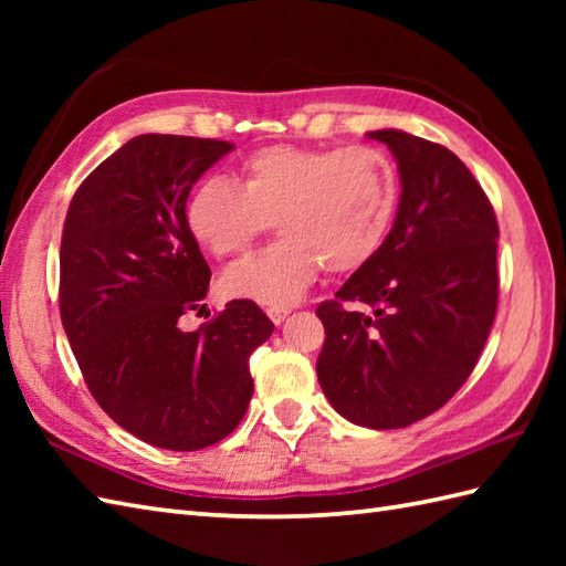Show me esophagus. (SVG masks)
Returning a JSON list of instances; mask_svg holds the SVG:
<instances>
[{"mask_svg":"<svg viewBox=\"0 0 566 566\" xmlns=\"http://www.w3.org/2000/svg\"><path fill=\"white\" fill-rule=\"evenodd\" d=\"M292 314V308L290 306H270L268 308V316L272 318V323H276V326H280V323H284V318Z\"/></svg>","mask_w":566,"mask_h":566,"instance_id":"obj_1","label":"esophagus"}]
</instances>
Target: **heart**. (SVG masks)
Segmentation results:
<instances>
[{
	"label": "heart",
	"mask_w": 566,
	"mask_h": 566,
	"mask_svg": "<svg viewBox=\"0 0 566 566\" xmlns=\"http://www.w3.org/2000/svg\"><path fill=\"white\" fill-rule=\"evenodd\" d=\"M399 207V177L377 148L270 146L238 165L235 185L199 182L185 221L216 260H235L274 221L282 238L223 276L228 296L290 306L321 268L350 274L375 260Z\"/></svg>",
	"instance_id": "obj_1"
}]
</instances>
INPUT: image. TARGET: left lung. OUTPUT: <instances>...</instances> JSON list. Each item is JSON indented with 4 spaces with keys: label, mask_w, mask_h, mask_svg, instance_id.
Listing matches in <instances>:
<instances>
[{
    "label": "left lung",
    "mask_w": 566,
    "mask_h": 566,
    "mask_svg": "<svg viewBox=\"0 0 566 566\" xmlns=\"http://www.w3.org/2000/svg\"><path fill=\"white\" fill-rule=\"evenodd\" d=\"M367 138L394 153L401 199L375 260L316 308V371L343 418L391 430L436 413L472 375L496 316L499 223L452 150L396 128Z\"/></svg>",
    "instance_id": "8db88e82"
}]
</instances>
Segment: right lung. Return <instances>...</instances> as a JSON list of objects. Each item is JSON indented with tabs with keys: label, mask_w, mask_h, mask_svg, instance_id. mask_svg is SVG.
I'll return each mask as SVG.
<instances>
[{
	"label": "right lung",
	"mask_w": 566,
	"mask_h": 566,
	"mask_svg": "<svg viewBox=\"0 0 566 566\" xmlns=\"http://www.w3.org/2000/svg\"><path fill=\"white\" fill-rule=\"evenodd\" d=\"M233 143L146 134L94 170L70 201L60 243V318L87 389L112 420L155 448L191 452L243 420L248 359L274 323L248 298L203 311L211 270L185 207Z\"/></svg>",
	"instance_id": "add662e5"
}]
</instances>
